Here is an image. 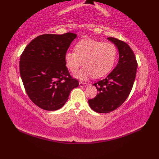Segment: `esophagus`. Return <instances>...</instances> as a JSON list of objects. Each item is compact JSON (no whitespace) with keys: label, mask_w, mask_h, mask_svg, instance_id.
Returning <instances> with one entry per match:
<instances>
[{"label":"esophagus","mask_w":159,"mask_h":159,"mask_svg":"<svg viewBox=\"0 0 159 159\" xmlns=\"http://www.w3.org/2000/svg\"><path fill=\"white\" fill-rule=\"evenodd\" d=\"M79 86L80 87H87V83H83V82H79Z\"/></svg>","instance_id":"1"}]
</instances>
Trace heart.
<instances>
[{"instance_id":"1","label":"heart","mask_w":159,"mask_h":159,"mask_svg":"<svg viewBox=\"0 0 159 159\" xmlns=\"http://www.w3.org/2000/svg\"><path fill=\"white\" fill-rule=\"evenodd\" d=\"M74 50L66 52L64 61L72 72H77L83 61L85 66L75 75L81 80L92 76L100 78L105 75L113 67L117 56V50L113 43L90 39L78 42Z\"/></svg>"}]
</instances>
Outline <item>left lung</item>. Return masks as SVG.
I'll return each mask as SVG.
<instances>
[{"label": "left lung", "instance_id": "left-lung-1", "mask_svg": "<svg viewBox=\"0 0 159 159\" xmlns=\"http://www.w3.org/2000/svg\"><path fill=\"white\" fill-rule=\"evenodd\" d=\"M119 51V61L109 75L93 84L98 93L88 100L93 111L107 113L116 110L127 99L135 79L137 63L133 50L126 42L114 38H108Z\"/></svg>", "mask_w": 159, "mask_h": 159}]
</instances>
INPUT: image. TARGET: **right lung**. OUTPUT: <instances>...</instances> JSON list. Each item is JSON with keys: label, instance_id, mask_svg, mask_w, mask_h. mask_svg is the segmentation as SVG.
Wrapping results in <instances>:
<instances>
[{"label": "right lung", "instance_id": "obj_1", "mask_svg": "<svg viewBox=\"0 0 159 159\" xmlns=\"http://www.w3.org/2000/svg\"><path fill=\"white\" fill-rule=\"evenodd\" d=\"M77 35L44 34L33 39L20 56V74L29 98L41 109L56 111L79 86L70 76L64 56Z\"/></svg>", "mask_w": 159, "mask_h": 159}]
</instances>
